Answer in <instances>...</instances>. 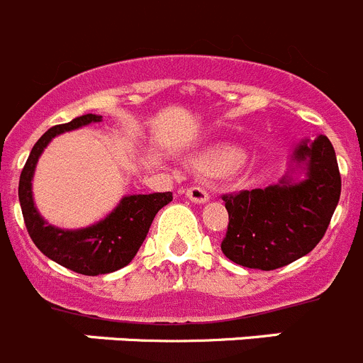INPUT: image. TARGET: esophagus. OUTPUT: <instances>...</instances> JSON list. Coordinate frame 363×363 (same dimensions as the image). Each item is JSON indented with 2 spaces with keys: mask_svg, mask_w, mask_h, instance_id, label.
<instances>
[{
  "mask_svg": "<svg viewBox=\"0 0 363 363\" xmlns=\"http://www.w3.org/2000/svg\"><path fill=\"white\" fill-rule=\"evenodd\" d=\"M187 198L194 201V203H207L211 196H208V192L203 187H196L194 185V187L187 189Z\"/></svg>",
  "mask_w": 363,
  "mask_h": 363,
  "instance_id": "1",
  "label": "esophagus"
}]
</instances>
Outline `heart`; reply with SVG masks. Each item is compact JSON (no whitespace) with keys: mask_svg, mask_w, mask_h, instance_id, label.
Returning a JSON list of instances; mask_svg holds the SVG:
<instances>
[{"mask_svg":"<svg viewBox=\"0 0 363 363\" xmlns=\"http://www.w3.org/2000/svg\"><path fill=\"white\" fill-rule=\"evenodd\" d=\"M242 162H245V155L239 149L221 145V147H214L205 152L199 158L198 165L208 172H228L238 169Z\"/></svg>","mask_w":363,"mask_h":363,"instance_id":"1","label":"heart"}]
</instances>
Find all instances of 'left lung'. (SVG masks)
I'll list each match as a JSON object with an SVG mask.
<instances>
[{
    "label": "left lung",
    "instance_id": "left-lung-1",
    "mask_svg": "<svg viewBox=\"0 0 363 363\" xmlns=\"http://www.w3.org/2000/svg\"><path fill=\"white\" fill-rule=\"evenodd\" d=\"M340 189L337 155L328 136L302 140L279 184L223 196L228 211L223 254L235 264L264 272L304 257L324 238Z\"/></svg>",
    "mask_w": 363,
    "mask_h": 363
}]
</instances>
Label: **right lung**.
I'll list each match as a JSON object with an SVG mask.
<instances>
[{
    "label": "right lung",
    "instance_id": "add662e5",
    "mask_svg": "<svg viewBox=\"0 0 363 363\" xmlns=\"http://www.w3.org/2000/svg\"><path fill=\"white\" fill-rule=\"evenodd\" d=\"M101 121V115L88 113L73 118L68 124L50 128L35 142L19 176V203L26 230L34 245L48 259L82 275L111 274L129 264L142 247L155 216L160 208L172 201V192L124 196L121 203L104 219L77 230L53 227L39 214L32 196V179L39 156L52 142L53 136Z\"/></svg>",
    "mask_w": 363,
    "mask_h": 363
}]
</instances>
